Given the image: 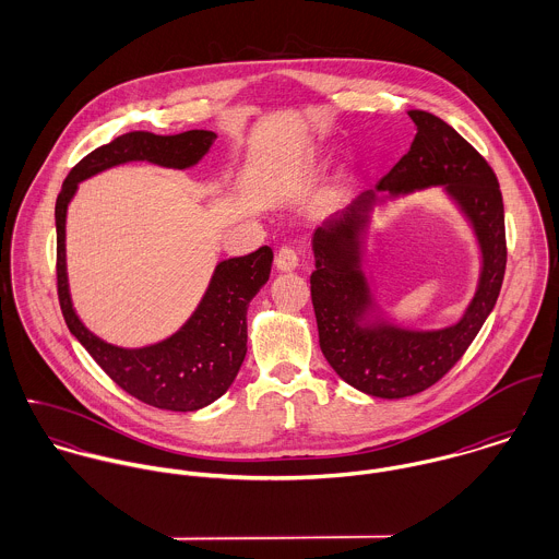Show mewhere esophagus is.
I'll return each instance as SVG.
<instances>
[{
  "label": "esophagus",
  "instance_id": "obj_1",
  "mask_svg": "<svg viewBox=\"0 0 559 559\" xmlns=\"http://www.w3.org/2000/svg\"><path fill=\"white\" fill-rule=\"evenodd\" d=\"M297 264H299V258H297V251H295L293 247L284 245V247L277 249V253H275V266H277L280 271H295Z\"/></svg>",
  "mask_w": 559,
  "mask_h": 559
}]
</instances>
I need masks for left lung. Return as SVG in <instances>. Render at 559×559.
I'll use <instances>...</instances> for the list:
<instances>
[{
	"label": "left lung",
	"mask_w": 559,
	"mask_h": 559,
	"mask_svg": "<svg viewBox=\"0 0 559 559\" xmlns=\"http://www.w3.org/2000/svg\"><path fill=\"white\" fill-rule=\"evenodd\" d=\"M417 127L411 151L379 180V191H413L445 185L476 226L484 269L478 293L463 320L441 331H361L368 304L359 260V230L374 193H361L312 237L317 271L310 277L320 350L348 385L377 399H406L432 388L465 355L501 290L508 247L499 180L478 151L448 122L408 111Z\"/></svg>",
	"instance_id": "obj_1"
}]
</instances>
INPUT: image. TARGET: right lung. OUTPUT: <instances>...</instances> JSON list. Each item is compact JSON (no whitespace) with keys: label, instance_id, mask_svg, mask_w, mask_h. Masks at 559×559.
Instances as JSON below:
<instances>
[{"label":"right lung","instance_id":"right-lung-1","mask_svg":"<svg viewBox=\"0 0 559 559\" xmlns=\"http://www.w3.org/2000/svg\"><path fill=\"white\" fill-rule=\"evenodd\" d=\"M215 142L213 131L155 135L131 131L98 146L69 171L56 200V282L62 317L103 372L127 394L165 411H195L222 399L233 385L247 353V306L266 284L273 249L260 247L247 255L224 260L189 322L169 340L127 350L90 333L78 319L67 284L64 222L78 182L118 163L153 160L167 167H189Z\"/></svg>","mask_w":559,"mask_h":559}]
</instances>
